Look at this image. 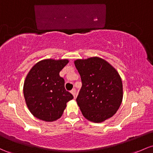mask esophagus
<instances>
[{
	"label": "esophagus",
	"mask_w": 153,
	"mask_h": 153,
	"mask_svg": "<svg viewBox=\"0 0 153 153\" xmlns=\"http://www.w3.org/2000/svg\"><path fill=\"white\" fill-rule=\"evenodd\" d=\"M71 94H72L73 95V97H74V98H75V96H76V91H75V88H73V90H71Z\"/></svg>",
	"instance_id": "obj_1"
}]
</instances>
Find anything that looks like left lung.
Instances as JSON below:
<instances>
[{
    "label": "left lung",
    "instance_id": "8db88e82",
    "mask_svg": "<svg viewBox=\"0 0 153 153\" xmlns=\"http://www.w3.org/2000/svg\"><path fill=\"white\" fill-rule=\"evenodd\" d=\"M74 63L82 80L76 102L83 115L94 123L110 118L123 100V83L118 72L98 56L78 59Z\"/></svg>",
    "mask_w": 153,
    "mask_h": 153
}]
</instances>
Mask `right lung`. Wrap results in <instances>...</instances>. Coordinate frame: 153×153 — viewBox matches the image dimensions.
<instances>
[{"label": "right lung", "mask_w": 153, "mask_h": 153, "mask_svg": "<svg viewBox=\"0 0 153 153\" xmlns=\"http://www.w3.org/2000/svg\"><path fill=\"white\" fill-rule=\"evenodd\" d=\"M69 62L68 59H46L37 62L27 75L23 86L25 102L34 117L46 122L60 118L67 102L73 96L65 88L59 72Z\"/></svg>", "instance_id": "1"}]
</instances>
